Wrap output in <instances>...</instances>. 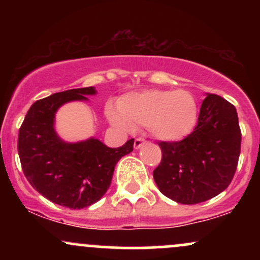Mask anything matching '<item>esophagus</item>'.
Listing matches in <instances>:
<instances>
[{
    "label": "esophagus",
    "mask_w": 260,
    "mask_h": 260,
    "mask_svg": "<svg viewBox=\"0 0 260 260\" xmlns=\"http://www.w3.org/2000/svg\"><path fill=\"white\" fill-rule=\"evenodd\" d=\"M145 143H147V140H145V139H143V138H137L136 140H134L133 147H134V149H140V148L143 147V145L145 144Z\"/></svg>",
    "instance_id": "esophagus-1"
}]
</instances>
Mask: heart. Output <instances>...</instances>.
<instances>
[{
    "mask_svg": "<svg viewBox=\"0 0 260 260\" xmlns=\"http://www.w3.org/2000/svg\"><path fill=\"white\" fill-rule=\"evenodd\" d=\"M106 115L110 123L121 131L145 126L154 138L180 142L194 131L199 106L194 95L184 89H149L124 95L117 107L107 106Z\"/></svg>",
    "mask_w": 260,
    "mask_h": 260,
    "instance_id": "obj_1",
    "label": "heart"
}]
</instances>
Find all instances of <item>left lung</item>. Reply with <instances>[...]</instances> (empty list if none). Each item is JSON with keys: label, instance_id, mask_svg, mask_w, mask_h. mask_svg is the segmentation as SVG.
I'll return each mask as SVG.
<instances>
[{"label": "left lung", "instance_id": "left-lung-1", "mask_svg": "<svg viewBox=\"0 0 260 260\" xmlns=\"http://www.w3.org/2000/svg\"><path fill=\"white\" fill-rule=\"evenodd\" d=\"M162 159L153 176L164 196L181 204H198L223 192L237 169L241 129L236 107L207 94L198 123L180 142H160Z\"/></svg>", "mask_w": 260, "mask_h": 260}]
</instances>
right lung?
<instances>
[{"label":"right lung","mask_w":260,"mask_h":260,"mask_svg":"<svg viewBox=\"0 0 260 260\" xmlns=\"http://www.w3.org/2000/svg\"><path fill=\"white\" fill-rule=\"evenodd\" d=\"M94 86L71 89L32 104L18 136V154L26 180L55 204L83 209L94 204L109 189L116 164L133 150L134 139L109 148L98 138L64 142L55 129L57 110L71 101H88Z\"/></svg>","instance_id":"right-lung-1"}]
</instances>
